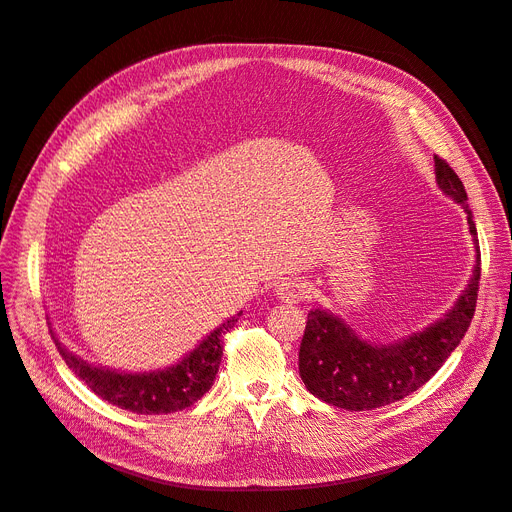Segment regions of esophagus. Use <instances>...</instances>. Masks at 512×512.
I'll return each instance as SVG.
<instances>
[{
	"instance_id": "1",
	"label": "esophagus",
	"mask_w": 512,
	"mask_h": 512,
	"mask_svg": "<svg viewBox=\"0 0 512 512\" xmlns=\"http://www.w3.org/2000/svg\"><path fill=\"white\" fill-rule=\"evenodd\" d=\"M275 297L284 303H299L307 297V282L301 277H284L275 286Z\"/></svg>"
}]
</instances>
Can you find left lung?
Returning <instances> with one entry per match:
<instances>
[{
	"label": "left lung",
	"mask_w": 512,
	"mask_h": 512,
	"mask_svg": "<svg viewBox=\"0 0 512 512\" xmlns=\"http://www.w3.org/2000/svg\"><path fill=\"white\" fill-rule=\"evenodd\" d=\"M436 179L444 194L468 213L476 243L474 275L457 305L442 320L404 342L374 346L356 337L346 322L324 309L307 314L299 350V374L307 391L331 406L344 410H374L414 393L436 374L466 335L478 299L480 250L476 224L468 207V194L446 160L433 156Z\"/></svg>",
	"instance_id": "left-lung-1"
}]
</instances>
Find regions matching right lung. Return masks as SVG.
<instances>
[{"label": "right lung", "mask_w": 512, "mask_h": 512, "mask_svg": "<svg viewBox=\"0 0 512 512\" xmlns=\"http://www.w3.org/2000/svg\"><path fill=\"white\" fill-rule=\"evenodd\" d=\"M239 316L226 320L181 363L153 374H117L94 367L61 346L53 331L51 335L66 365L108 404L136 414H170L190 408L211 389L222 361V335L235 327Z\"/></svg>", "instance_id": "obj_1"}]
</instances>
